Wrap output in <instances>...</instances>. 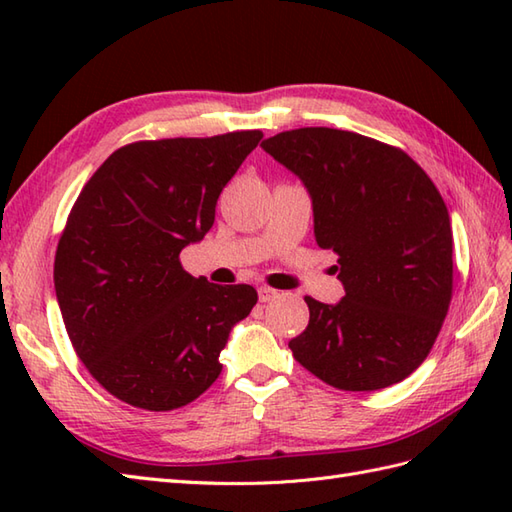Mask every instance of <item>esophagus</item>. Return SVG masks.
<instances>
[{
    "label": "esophagus",
    "mask_w": 512,
    "mask_h": 512,
    "mask_svg": "<svg viewBox=\"0 0 512 512\" xmlns=\"http://www.w3.org/2000/svg\"><path fill=\"white\" fill-rule=\"evenodd\" d=\"M257 292H259V301H262V303H266V301L277 297V290H275V288H268V286H262Z\"/></svg>",
    "instance_id": "34e87169"
}]
</instances>
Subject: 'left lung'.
Returning <instances> with one entry per match:
<instances>
[{"label":"left lung","instance_id":"left-lung-1","mask_svg":"<svg viewBox=\"0 0 512 512\" xmlns=\"http://www.w3.org/2000/svg\"><path fill=\"white\" fill-rule=\"evenodd\" d=\"M312 198L314 237L339 255L345 297H306L308 328L288 347L323 383L374 391L431 352L453 295L447 204L405 151L354 132L301 127L262 143Z\"/></svg>","mask_w":512,"mask_h":512}]
</instances>
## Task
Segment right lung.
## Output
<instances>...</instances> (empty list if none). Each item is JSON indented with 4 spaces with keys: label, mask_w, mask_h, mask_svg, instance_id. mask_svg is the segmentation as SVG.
<instances>
[{
    "label": "right lung",
    "mask_w": 512,
    "mask_h": 512,
    "mask_svg": "<svg viewBox=\"0 0 512 512\" xmlns=\"http://www.w3.org/2000/svg\"><path fill=\"white\" fill-rule=\"evenodd\" d=\"M264 134L138 140L76 198L54 255V290L76 356L127 405L171 411L220 376L253 286H217L180 264L209 233L226 182Z\"/></svg>",
    "instance_id": "obj_1"
}]
</instances>
